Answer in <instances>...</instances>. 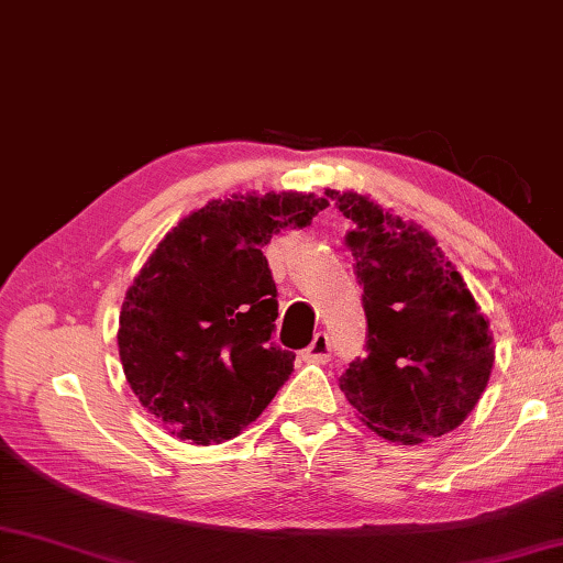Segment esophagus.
Returning a JSON list of instances; mask_svg holds the SVG:
<instances>
[{
    "instance_id": "obj_1",
    "label": "esophagus",
    "mask_w": 563,
    "mask_h": 563,
    "mask_svg": "<svg viewBox=\"0 0 563 563\" xmlns=\"http://www.w3.org/2000/svg\"><path fill=\"white\" fill-rule=\"evenodd\" d=\"M329 355H331V343H329V336L324 331H319L314 341L309 343V349L302 353L307 363H327Z\"/></svg>"
}]
</instances>
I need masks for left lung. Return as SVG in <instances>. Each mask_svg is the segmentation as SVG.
<instances>
[{
	"mask_svg": "<svg viewBox=\"0 0 563 563\" xmlns=\"http://www.w3.org/2000/svg\"><path fill=\"white\" fill-rule=\"evenodd\" d=\"M351 220L367 317V357L341 375L345 399L377 435L404 445L450 433L479 404L494 333L460 271L421 224L355 190H327Z\"/></svg>",
	"mask_w": 563,
	"mask_h": 563,
	"instance_id": "8db88e82",
	"label": "left lung"
}]
</instances>
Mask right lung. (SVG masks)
<instances>
[{"label":"right lung","mask_w":563,"mask_h":563,"mask_svg":"<svg viewBox=\"0 0 563 563\" xmlns=\"http://www.w3.org/2000/svg\"><path fill=\"white\" fill-rule=\"evenodd\" d=\"M314 194L232 196L178 220L125 292L118 353L154 421L196 445L236 438L292 375L275 349V283L263 256L273 234L312 222Z\"/></svg>","instance_id":"obj_1"}]
</instances>
